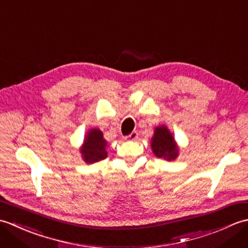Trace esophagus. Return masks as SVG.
I'll return each instance as SVG.
<instances>
[{"label":"esophagus","instance_id":"esophagus-1","mask_svg":"<svg viewBox=\"0 0 248 248\" xmlns=\"http://www.w3.org/2000/svg\"><path fill=\"white\" fill-rule=\"evenodd\" d=\"M139 138V133L136 132V131H133L132 133H131L130 135H128L127 138H125V140H136Z\"/></svg>","mask_w":248,"mask_h":248}]
</instances>
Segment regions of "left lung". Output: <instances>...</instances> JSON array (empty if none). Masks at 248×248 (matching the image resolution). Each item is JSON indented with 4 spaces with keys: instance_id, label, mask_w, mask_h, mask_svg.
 Returning a JSON list of instances; mask_svg holds the SVG:
<instances>
[{
    "instance_id": "8db88e82",
    "label": "left lung",
    "mask_w": 248,
    "mask_h": 248,
    "mask_svg": "<svg viewBox=\"0 0 248 248\" xmlns=\"http://www.w3.org/2000/svg\"><path fill=\"white\" fill-rule=\"evenodd\" d=\"M152 152L160 159L173 161L179 156V147L172 133L165 124L155 128L151 138Z\"/></svg>"
}]
</instances>
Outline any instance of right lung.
Masks as SVG:
<instances>
[{
	"label": "right lung",
	"instance_id": "obj_1",
	"mask_svg": "<svg viewBox=\"0 0 248 248\" xmlns=\"http://www.w3.org/2000/svg\"><path fill=\"white\" fill-rule=\"evenodd\" d=\"M108 140L103 138V132L98 128L88 130L84 136L83 144L80 147L82 160L87 164H93L108 156Z\"/></svg>",
	"mask_w": 248,
	"mask_h": 248
}]
</instances>
